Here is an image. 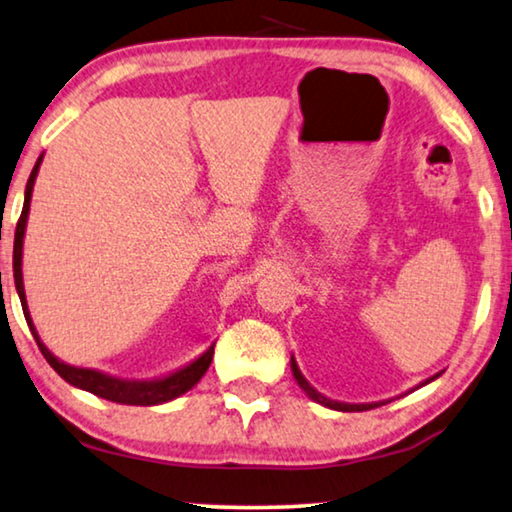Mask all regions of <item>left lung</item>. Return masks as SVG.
I'll return each instance as SVG.
<instances>
[{
    "label": "left lung",
    "instance_id": "left-lung-1",
    "mask_svg": "<svg viewBox=\"0 0 512 512\" xmlns=\"http://www.w3.org/2000/svg\"><path fill=\"white\" fill-rule=\"evenodd\" d=\"M289 363H292V375H294V379H296V384H299V386L303 388L305 395H308V398H310L312 402L322 404V407H329V409H335V411H368V409H375V407H381V404H386V400H381V402H363V404H349V402H338V400L326 398V395L319 393L317 388H312L310 381L301 375V370H299V365H296V358H294V356H292V361H289ZM437 377H441V372H439V375L430 377V379H425L423 384H418L416 388L430 384V381H434ZM416 388H411V391H416Z\"/></svg>",
    "mask_w": 512,
    "mask_h": 512
}]
</instances>
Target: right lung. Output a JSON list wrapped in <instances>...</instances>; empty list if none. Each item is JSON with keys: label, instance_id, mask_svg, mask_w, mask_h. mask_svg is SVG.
<instances>
[{"label": "right lung", "instance_id": "add662e5", "mask_svg": "<svg viewBox=\"0 0 512 512\" xmlns=\"http://www.w3.org/2000/svg\"><path fill=\"white\" fill-rule=\"evenodd\" d=\"M43 163V154L38 156L36 165L32 174H29L27 188H25V204H22V213L18 220V227H15V241H13V278H15V289H18L20 303H22V312H25V319L29 324V331L34 333L36 345L41 349V354L45 356V361L52 365V370L57 375L68 381V384L75 388H82V391H89L98 395V398H105L110 402H119V404H135V407H154V404H163L170 402L174 398H179L186 391H190L197 381L204 377V372L209 370L211 358H213V345L202 352L195 361H190L183 368L170 372V375L158 377V379H121V377H112L108 372L101 370H91V368H75V365H68L64 361L50 352L48 347L43 345L41 338H38L36 326L32 322V315H29L27 308V296H25V285H22V243H25V230H27V218H29V204H32V193H34V183H36V174L38 167Z\"/></svg>", "mask_w": 512, "mask_h": 512}]
</instances>
